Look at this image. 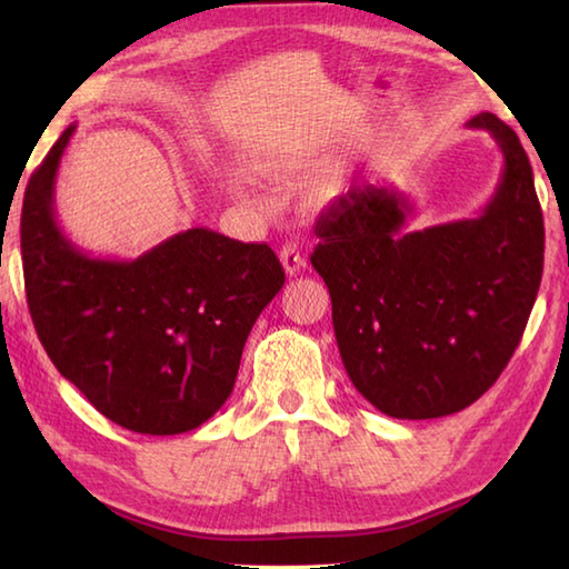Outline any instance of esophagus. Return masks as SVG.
I'll return each instance as SVG.
<instances>
[{
	"label": "esophagus",
	"instance_id": "esophagus-1",
	"mask_svg": "<svg viewBox=\"0 0 569 569\" xmlns=\"http://www.w3.org/2000/svg\"><path fill=\"white\" fill-rule=\"evenodd\" d=\"M281 263H283V269H286L288 276H296V273L306 269V257L298 251L296 244H286L281 249Z\"/></svg>",
	"mask_w": 569,
	"mask_h": 569
}]
</instances>
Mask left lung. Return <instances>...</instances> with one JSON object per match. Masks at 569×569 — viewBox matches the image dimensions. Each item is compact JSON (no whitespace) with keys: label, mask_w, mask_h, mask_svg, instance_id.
Wrapping results in <instances>:
<instances>
[{"label":"left lung","mask_w":569,"mask_h":569,"mask_svg":"<svg viewBox=\"0 0 569 569\" xmlns=\"http://www.w3.org/2000/svg\"><path fill=\"white\" fill-rule=\"evenodd\" d=\"M497 192L471 220L406 232L413 204L396 188L352 186L318 217L312 266L332 298V325L355 389L381 413L426 420L487 393L533 310L546 229L533 168L497 114Z\"/></svg>","instance_id":"1"}]
</instances>
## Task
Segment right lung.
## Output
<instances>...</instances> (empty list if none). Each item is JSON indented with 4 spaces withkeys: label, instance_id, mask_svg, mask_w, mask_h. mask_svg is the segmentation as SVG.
<instances>
[{
    "label": "right lung",
    "instance_id": "add662e5",
    "mask_svg": "<svg viewBox=\"0 0 569 569\" xmlns=\"http://www.w3.org/2000/svg\"><path fill=\"white\" fill-rule=\"evenodd\" d=\"M70 124L29 178L21 208L27 303L56 369L117 426L178 435L234 389L253 322L286 281L269 244L204 227L131 261L94 259L60 232L56 176Z\"/></svg>",
    "mask_w": 569,
    "mask_h": 569
}]
</instances>
